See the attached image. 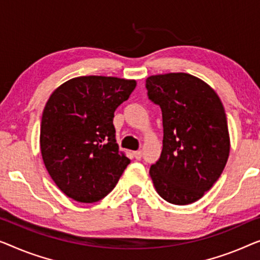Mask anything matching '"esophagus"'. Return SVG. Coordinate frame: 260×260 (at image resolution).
<instances>
[{
    "mask_svg": "<svg viewBox=\"0 0 260 260\" xmlns=\"http://www.w3.org/2000/svg\"><path fill=\"white\" fill-rule=\"evenodd\" d=\"M133 155L137 160H140L141 156H142V152L141 151H135V152H133Z\"/></svg>",
    "mask_w": 260,
    "mask_h": 260,
    "instance_id": "34e87169",
    "label": "esophagus"
}]
</instances>
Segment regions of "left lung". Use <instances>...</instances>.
I'll return each instance as SVG.
<instances>
[{
  "label": "left lung",
  "instance_id": "obj_1",
  "mask_svg": "<svg viewBox=\"0 0 260 260\" xmlns=\"http://www.w3.org/2000/svg\"><path fill=\"white\" fill-rule=\"evenodd\" d=\"M148 99L162 112V151L149 170L166 202L188 205L218 180L230 154V135L220 99L203 80L186 73L152 75Z\"/></svg>",
  "mask_w": 260,
  "mask_h": 260
}]
</instances>
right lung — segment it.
Segmentation results:
<instances>
[{
	"label": "right lung",
	"mask_w": 260,
	"mask_h": 260,
	"mask_svg": "<svg viewBox=\"0 0 260 260\" xmlns=\"http://www.w3.org/2000/svg\"><path fill=\"white\" fill-rule=\"evenodd\" d=\"M137 82L113 76H79L54 90L43 109L40 147L56 186L79 203L105 198L131 160L119 152L115 109Z\"/></svg>",
	"instance_id": "1"
}]
</instances>
